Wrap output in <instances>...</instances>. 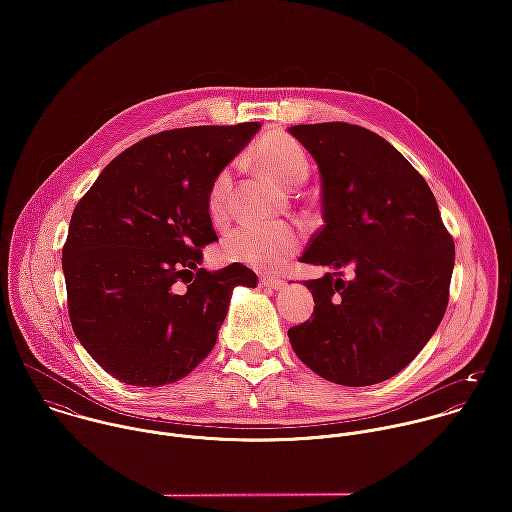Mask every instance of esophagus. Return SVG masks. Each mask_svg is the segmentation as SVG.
I'll use <instances>...</instances> for the list:
<instances>
[{
    "label": "esophagus",
    "instance_id": "34e87169",
    "mask_svg": "<svg viewBox=\"0 0 512 512\" xmlns=\"http://www.w3.org/2000/svg\"><path fill=\"white\" fill-rule=\"evenodd\" d=\"M259 283L263 287H269V289H281L285 285V281L281 277H273V275H263L259 277Z\"/></svg>",
    "mask_w": 512,
    "mask_h": 512
}]
</instances>
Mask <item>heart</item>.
Masks as SVG:
<instances>
[{"label": "heart", "instance_id": "b5f03b06", "mask_svg": "<svg viewBox=\"0 0 512 512\" xmlns=\"http://www.w3.org/2000/svg\"><path fill=\"white\" fill-rule=\"evenodd\" d=\"M259 170L283 188L300 186L310 174V156L302 145L285 133L273 131L263 135L253 150ZM231 186V168L218 172L206 194L208 212L221 218L227 210ZM302 247V229L294 225H241L233 229L223 243L227 261L243 263L263 271L279 269L289 255Z\"/></svg>", "mask_w": 512, "mask_h": 512}]
</instances>
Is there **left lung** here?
<instances>
[{"instance_id": "obj_1", "label": "left lung", "mask_w": 512, "mask_h": 512, "mask_svg": "<svg viewBox=\"0 0 512 512\" xmlns=\"http://www.w3.org/2000/svg\"><path fill=\"white\" fill-rule=\"evenodd\" d=\"M289 133L322 176L326 225L302 261L330 269L304 281L316 306L312 320L287 330L291 348L330 383H383L419 354L446 314L454 239L423 176L375 131L328 121Z\"/></svg>"}]
</instances>
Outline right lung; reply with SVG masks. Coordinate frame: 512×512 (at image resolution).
I'll use <instances>...</instances> for the list:
<instances>
[{"instance_id": "right-lung-1", "label": "right lung", "mask_w": 512, "mask_h": 512, "mask_svg": "<svg viewBox=\"0 0 512 512\" xmlns=\"http://www.w3.org/2000/svg\"><path fill=\"white\" fill-rule=\"evenodd\" d=\"M261 123L196 125L121 152L72 210L62 271L72 330L121 383L162 387L208 356L235 285L257 275L200 267L218 241L206 206L212 178Z\"/></svg>"}]
</instances>
